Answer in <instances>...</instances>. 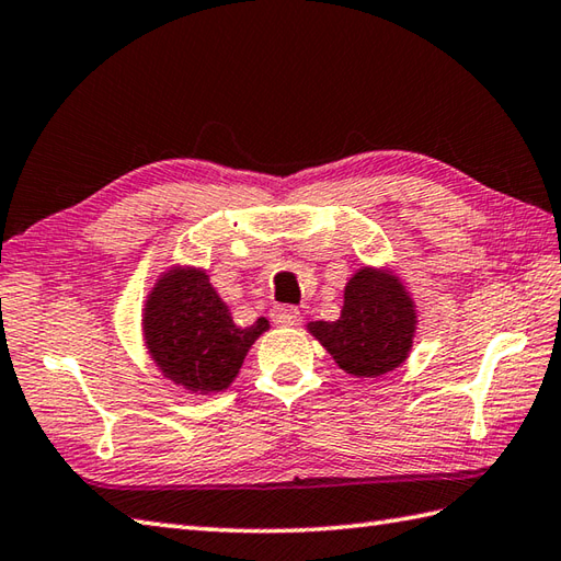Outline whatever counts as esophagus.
Instances as JSON below:
<instances>
[{
    "mask_svg": "<svg viewBox=\"0 0 561 561\" xmlns=\"http://www.w3.org/2000/svg\"><path fill=\"white\" fill-rule=\"evenodd\" d=\"M271 319H273V323H278V327H295V323L300 321V309L278 305V307H273Z\"/></svg>",
    "mask_w": 561,
    "mask_h": 561,
    "instance_id": "esophagus-1",
    "label": "esophagus"
}]
</instances>
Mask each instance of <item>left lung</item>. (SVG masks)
Here are the masks:
<instances>
[{
	"mask_svg": "<svg viewBox=\"0 0 561 561\" xmlns=\"http://www.w3.org/2000/svg\"><path fill=\"white\" fill-rule=\"evenodd\" d=\"M341 369L355 377H379L408 357L415 309L403 285L375 268H363L345 285L339 321L309 327Z\"/></svg>",
	"mask_w": 561,
	"mask_h": 561,
	"instance_id": "1",
	"label": "left lung"
}]
</instances>
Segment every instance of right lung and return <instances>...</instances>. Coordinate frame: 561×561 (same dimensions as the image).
Masks as SVG:
<instances>
[{
  "label": "right lung",
  "instance_id": "add662e5",
  "mask_svg": "<svg viewBox=\"0 0 561 561\" xmlns=\"http://www.w3.org/2000/svg\"><path fill=\"white\" fill-rule=\"evenodd\" d=\"M268 321L234 327L228 305L204 271H172L156 285L144 314L146 345L156 365L190 391H222Z\"/></svg>",
  "mask_w": 561,
  "mask_h": 561
}]
</instances>
